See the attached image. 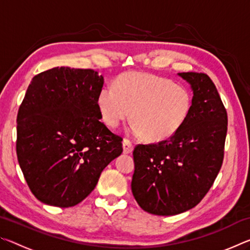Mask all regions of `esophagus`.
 Wrapping results in <instances>:
<instances>
[{"instance_id":"esophagus-1","label":"esophagus","mask_w":250,"mask_h":250,"mask_svg":"<svg viewBox=\"0 0 250 250\" xmlns=\"http://www.w3.org/2000/svg\"><path fill=\"white\" fill-rule=\"evenodd\" d=\"M122 146H124V153H125V154H129L133 151L132 142L128 140V139H125L124 142H122Z\"/></svg>"}]
</instances>
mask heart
<instances>
[{"label": "heart", "instance_id": "b5f03b06", "mask_svg": "<svg viewBox=\"0 0 250 250\" xmlns=\"http://www.w3.org/2000/svg\"><path fill=\"white\" fill-rule=\"evenodd\" d=\"M101 119L117 128L130 117V131L160 142L179 131L189 116L193 99L188 88L172 80L146 73H129L107 86L98 95Z\"/></svg>", "mask_w": 250, "mask_h": 250}]
</instances>
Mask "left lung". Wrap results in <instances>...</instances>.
Instances as JSON below:
<instances>
[{"label":"left lung","mask_w":250,"mask_h":250,"mask_svg":"<svg viewBox=\"0 0 250 250\" xmlns=\"http://www.w3.org/2000/svg\"><path fill=\"white\" fill-rule=\"evenodd\" d=\"M193 90V104L182 128L167 140L133 150L131 189L143 210L170 216L193 208L221 170L227 112L211 79L204 73H179Z\"/></svg>","instance_id":"obj_1"}]
</instances>
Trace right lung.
<instances>
[{
	"mask_svg": "<svg viewBox=\"0 0 250 250\" xmlns=\"http://www.w3.org/2000/svg\"><path fill=\"white\" fill-rule=\"evenodd\" d=\"M104 77L55 67L34 76L18 113L16 154L42 203L71 207L94 191L104 168L122 153V138L100 121Z\"/></svg>",
	"mask_w": 250,
	"mask_h": 250,
	"instance_id": "1",
	"label": "right lung"
}]
</instances>
